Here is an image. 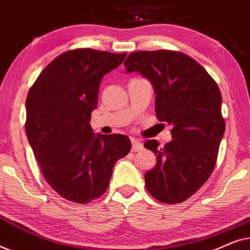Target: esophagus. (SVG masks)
Wrapping results in <instances>:
<instances>
[{"instance_id":"34e87169","label":"esophagus","mask_w":250,"mask_h":250,"mask_svg":"<svg viewBox=\"0 0 250 250\" xmlns=\"http://www.w3.org/2000/svg\"><path fill=\"white\" fill-rule=\"evenodd\" d=\"M143 149V145L138 140L135 139H132V151L133 152H136V151H141Z\"/></svg>"}]
</instances>
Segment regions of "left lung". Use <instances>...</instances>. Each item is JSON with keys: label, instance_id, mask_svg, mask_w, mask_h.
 Wrapping results in <instances>:
<instances>
[{"label": "left lung", "instance_id": "obj_1", "mask_svg": "<svg viewBox=\"0 0 250 250\" xmlns=\"http://www.w3.org/2000/svg\"><path fill=\"white\" fill-rule=\"evenodd\" d=\"M124 66L151 82L157 118L173 126V140L164 146L157 140L145 143L157 157L155 168L145 174L146 190L160 203H183L216 164L225 132L220 88L200 63L179 51L132 52Z\"/></svg>", "mask_w": 250, "mask_h": 250}]
</instances>
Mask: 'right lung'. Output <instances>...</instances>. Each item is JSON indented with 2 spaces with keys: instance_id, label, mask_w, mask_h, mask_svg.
<instances>
[{
  "instance_id": "obj_1",
  "label": "right lung",
  "mask_w": 250,
  "mask_h": 250,
  "mask_svg": "<svg viewBox=\"0 0 250 250\" xmlns=\"http://www.w3.org/2000/svg\"><path fill=\"white\" fill-rule=\"evenodd\" d=\"M127 53L75 49L42 70L26 99L25 129L44 179L64 199L87 204L108 189L112 168L131 151L126 135H94L91 114L102 77Z\"/></svg>"
}]
</instances>
